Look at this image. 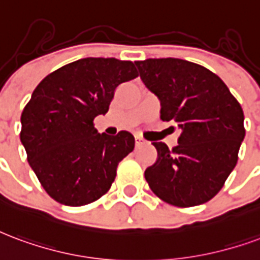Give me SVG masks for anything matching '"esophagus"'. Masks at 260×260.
Here are the masks:
<instances>
[{"instance_id":"34e87169","label":"esophagus","mask_w":260,"mask_h":260,"mask_svg":"<svg viewBox=\"0 0 260 260\" xmlns=\"http://www.w3.org/2000/svg\"><path fill=\"white\" fill-rule=\"evenodd\" d=\"M135 142H136V146H142V145H145V143H146V140L139 135L135 136Z\"/></svg>"}]
</instances>
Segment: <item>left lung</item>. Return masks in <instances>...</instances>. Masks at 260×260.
<instances>
[{
  "instance_id": "obj_1",
  "label": "left lung",
  "mask_w": 260,
  "mask_h": 260,
  "mask_svg": "<svg viewBox=\"0 0 260 260\" xmlns=\"http://www.w3.org/2000/svg\"><path fill=\"white\" fill-rule=\"evenodd\" d=\"M140 80L158 98L161 120L180 128L169 150L153 142L158 157L145 171L151 191L176 207H196L215 197L232 174L245 136L244 113L212 71L183 59L135 61Z\"/></svg>"
}]
</instances>
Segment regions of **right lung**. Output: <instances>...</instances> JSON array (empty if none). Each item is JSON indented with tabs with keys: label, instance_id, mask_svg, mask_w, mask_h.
<instances>
[{
	"label": "right lung",
	"instance_id": "add662e5",
	"mask_svg": "<svg viewBox=\"0 0 260 260\" xmlns=\"http://www.w3.org/2000/svg\"><path fill=\"white\" fill-rule=\"evenodd\" d=\"M139 76L132 61L85 57L69 63L37 85L22 113L20 140L28 164L52 199L69 207L99 200L117 165L135 147L128 131L99 134L117 86Z\"/></svg>",
	"mask_w": 260,
	"mask_h": 260
}]
</instances>
